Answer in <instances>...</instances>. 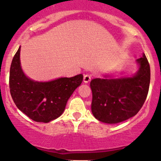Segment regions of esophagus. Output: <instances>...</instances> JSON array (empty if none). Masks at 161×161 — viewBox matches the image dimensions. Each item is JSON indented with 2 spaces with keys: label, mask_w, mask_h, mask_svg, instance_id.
<instances>
[{
  "label": "esophagus",
  "mask_w": 161,
  "mask_h": 161,
  "mask_svg": "<svg viewBox=\"0 0 161 161\" xmlns=\"http://www.w3.org/2000/svg\"><path fill=\"white\" fill-rule=\"evenodd\" d=\"M91 75H90V74H85L83 76V81L84 82H86V83H87V82H89L90 81H91Z\"/></svg>",
  "instance_id": "obj_1"
}]
</instances>
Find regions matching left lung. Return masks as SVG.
<instances>
[{
    "label": "left lung",
    "instance_id": "left-lung-1",
    "mask_svg": "<svg viewBox=\"0 0 161 161\" xmlns=\"http://www.w3.org/2000/svg\"><path fill=\"white\" fill-rule=\"evenodd\" d=\"M137 62L139 70L133 77L91 80V111L98 121L116 124L132 118L142 109L149 89L150 66L145 54Z\"/></svg>",
    "mask_w": 161,
    "mask_h": 161
}]
</instances>
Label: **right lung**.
<instances>
[{"label": "right lung", "mask_w": 161, "mask_h": 161, "mask_svg": "<svg viewBox=\"0 0 161 161\" xmlns=\"http://www.w3.org/2000/svg\"><path fill=\"white\" fill-rule=\"evenodd\" d=\"M20 47L13 58L9 73V89L18 109L37 122L47 123L62 114L67 100L83 80L82 75L60 78L51 82H34L22 70Z\"/></svg>", "instance_id": "obj_1"}]
</instances>
